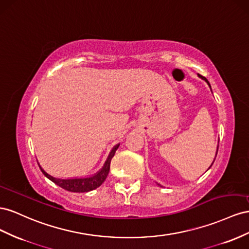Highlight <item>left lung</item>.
Instances as JSON below:
<instances>
[{"label":"left lung","mask_w":249,"mask_h":249,"mask_svg":"<svg viewBox=\"0 0 249 249\" xmlns=\"http://www.w3.org/2000/svg\"><path fill=\"white\" fill-rule=\"evenodd\" d=\"M198 77H199V78H201V79H202V80H204L205 82H207V83H208V85H209V87L211 88V84H210V82L208 81V79H207V78H205V77H203V76H201V75H199V74H198ZM217 152H218V147H217V151H216V156H217ZM214 161H215V159H214ZM214 161H213V162H214ZM213 162H212V165H213ZM212 165L210 166V168L212 167ZM156 183H158V182H156ZM158 184H159V186H160V187H162V186H161V184H160V183H158Z\"/></svg>","instance_id":"obj_1"}]
</instances>
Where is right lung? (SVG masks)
Listing matches in <instances>:
<instances>
[{
    "label": "right lung",
    "mask_w": 249,
    "mask_h": 249,
    "mask_svg": "<svg viewBox=\"0 0 249 249\" xmlns=\"http://www.w3.org/2000/svg\"><path fill=\"white\" fill-rule=\"evenodd\" d=\"M119 146H120V144H117L116 146H113V148L109 152L107 159H106L101 170H99V171L97 173H95L94 175H90L88 177L58 178V177H54L52 175H50L49 173H47L45 170L41 168V166L39 164H38V166L41 170V172L44 173V175L47 177V178H49L50 180L57 184V186H59L60 188L65 189L67 191H70V192H76V193H84V192H89V191H93V190L97 189L104 182V180L106 179V177H107L108 172H109L111 159L113 158V155H115Z\"/></svg>",
    "instance_id": "1"
}]
</instances>
